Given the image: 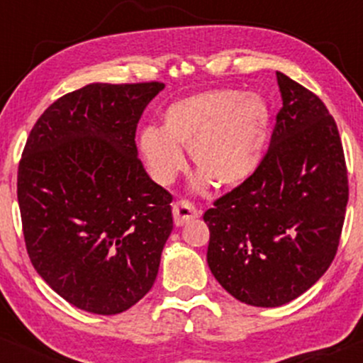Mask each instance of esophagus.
I'll list each match as a JSON object with an SVG mask.
<instances>
[{
  "mask_svg": "<svg viewBox=\"0 0 363 363\" xmlns=\"http://www.w3.org/2000/svg\"><path fill=\"white\" fill-rule=\"evenodd\" d=\"M172 213H174V223H176L177 227H182V225L191 222V220L198 218V210H196L191 203L184 201V199L174 203Z\"/></svg>",
  "mask_w": 363,
  "mask_h": 363,
  "instance_id": "1",
  "label": "esophagus"
}]
</instances>
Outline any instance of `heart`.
I'll use <instances>...</instances> for the list:
<instances>
[{
  "instance_id": "heart-1",
  "label": "heart",
  "mask_w": 363,
  "mask_h": 363,
  "mask_svg": "<svg viewBox=\"0 0 363 363\" xmlns=\"http://www.w3.org/2000/svg\"><path fill=\"white\" fill-rule=\"evenodd\" d=\"M269 131V107L261 95L206 90L170 104L162 126L140 135V152L153 181L169 186L186 169L189 152L199 184L240 186L256 172Z\"/></svg>"
}]
</instances>
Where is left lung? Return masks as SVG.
I'll return each mask as SVG.
<instances>
[{"instance_id": "1", "label": "left lung", "mask_w": 363, "mask_h": 363, "mask_svg": "<svg viewBox=\"0 0 363 363\" xmlns=\"http://www.w3.org/2000/svg\"><path fill=\"white\" fill-rule=\"evenodd\" d=\"M277 80L283 106L259 167L203 215L211 273L256 307L289 303L326 273L348 203L335 119L301 83L280 72Z\"/></svg>"}]
</instances>
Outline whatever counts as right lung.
Wrapping results in <instances>:
<instances>
[{"instance_id": "right-lung-1", "label": "right lung", "mask_w": 363, "mask_h": 363, "mask_svg": "<svg viewBox=\"0 0 363 363\" xmlns=\"http://www.w3.org/2000/svg\"><path fill=\"white\" fill-rule=\"evenodd\" d=\"M164 83H90L37 119L18 165L28 257L66 302L128 311L155 283L172 196L138 158V121Z\"/></svg>"}]
</instances>
